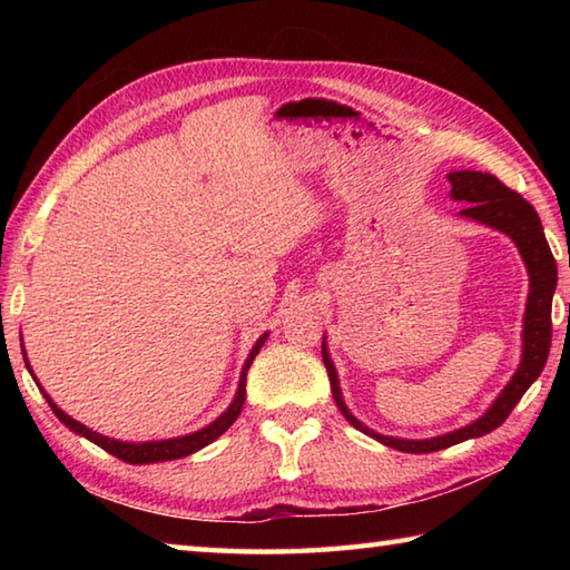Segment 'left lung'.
<instances>
[{"mask_svg":"<svg viewBox=\"0 0 570 570\" xmlns=\"http://www.w3.org/2000/svg\"><path fill=\"white\" fill-rule=\"evenodd\" d=\"M451 180V198L468 203L465 210H460L463 217L478 220L488 227L500 229V233L510 235L514 245L519 247V254L527 264L529 272V298H527V313H524V331H522V362L514 372L510 384L504 386L502 394L494 399L492 406L482 414L478 421L468 423V426L435 435V439L423 441H409V439H394V435H382L377 431L367 429L365 423H360L350 409L343 402L341 382H337V372L333 360L328 355L325 341L321 345L323 350V365L328 370L331 390L337 409L343 411V416L353 423L362 433L372 435L374 441L394 448L402 453H433L451 448L455 443H463L468 439H480L498 426H502L504 419L512 414V409L519 404V399L524 396L531 384L537 382L543 365H547L549 347H551V301L556 292V282H559V272H556V259L551 254V247L543 235V227L537 210L531 208L519 193L507 188L498 176L482 174V171H451L448 174Z\"/></svg>","mask_w":570,"mask_h":570,"instance_id":"obj_1","label":"left lung"}]
</instances>
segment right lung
Listing matches in <instances>:
<instances>
[{
    "instance_id": "add662e5",
    "label": "right lung",
    "mask_w": 570,
    "mask_h": 570,
    "mask_svg": "<svg viewBox=\"0 0 570 570\" xmlns=\"http://www.w3.org/2000/svg\"><path fill=\"white\" fill-rule=\"evenodd\" d=\"M266 335H269V333H264V335L259 337V341L254 343L249 357L245 360V367H242L239 384H237V394H235V399H233V404H229V406L223 411L220 416H217L213 423H208V426L200 429V431H196V433L178 435V439H166V441H144V443H127V441L107 439V435H102V433H98V431H92V429H88V426H82L80 421H76L72 416H68L66 411H63V409H58L53 399L48 396V394L41 390V384L36 382L33 372H31V367H29V360H27V350H21V353H23V362H27V367H29V372H31L33 382L39 384V390L43 392L48 406L53 409V414H56L60 421H63L66 426H68L72 433L82 435V439L92 441L95 445H100L102 451L112 453V455H115V458H119V460H125V463H131V465H144V463H164V460L186 458V455H190V453L200 451V448H205L208 443H213L215 439H220V435H223L229 426H233V423H235V421H237V416H239L242 404H245V392H247V390H245V384H247V370H249V365H252V360L259 355V350H262V345H264V341H266Z\"/></svg>"
}]
</instances>
